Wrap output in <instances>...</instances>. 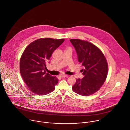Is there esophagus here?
Returning a JSON list of instances; mask_svg holds the SVG:
<instances>
[{"mask_svg":"<svg viewBox=\"0 0 130 130\" xmlns=\"http://www.w3.org/2000/svg\"><path fill=\"white\" fill-rule=\"evenodd\" d=\"M60 76H61V77H67L68 76V75H65V74H63V75H61Z\"/></svg>","mask_w":130,"mask_h":130,"instance_id":"1","label":"esophagus"}]
</instances>
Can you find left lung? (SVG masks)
<instances>
[{
    "label": "left lung",
    "instance_id": "1",
    "mask_svg": "<svg viewBox=\"0 0 130 130\" xmlns=\"http://www.w3.org/2000/svg\"><path fill=\"white\" fill-rule=\"evenodd\" d=\"M82 64L84 77L78 78L72 87L75 93L89 96L96 92L103 86L108 74V63L102 51L92 43L78 39H71Z\"/></svg>",
    "mask_w": 130,
    "mask_h": 130
}]
</instances>
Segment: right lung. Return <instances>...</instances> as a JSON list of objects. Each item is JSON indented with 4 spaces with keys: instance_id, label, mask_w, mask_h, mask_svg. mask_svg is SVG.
Instances as JSON below:
<instances>
[{
    "instance_id": "obj_1",
    "label": "right lung",
    "mask_w": 130,
    "mask_h": 130,
    "mask_svg": "<svg viewBox=\"0 0 130 130\" xmlns=\"http://www.w3.org/2000/svg\"><path fill=\"white\" fill-rule=\"evenodd\" d=\"M64 39L40 38L30 43L24 51L20 60L21 76L29 90L38 95L52 92L58 80L46 73V63L52 53L64 41Z\"/></svg>"
}]
</instances>
